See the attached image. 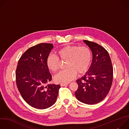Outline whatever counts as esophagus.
<instances>
[{
  "label": "esophagus",
  "instance_id": "esophagus-1",
  "mask_svg": "<svg viewBox=\"0 0 129 129\" xmlns=\"http://www.w3.org/2000/svg\"><path fill=\"white\" fill-rule=\"evenodd\" d=\"M68 85V84H61V86H65Z\"/></svg>",
  "mask_w": 129,
  "mask_h": 129
}]
</instances>
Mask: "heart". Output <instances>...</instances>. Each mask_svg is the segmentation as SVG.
<instances>
[{"instance_id": "obj_1", "label": "heart", "mask_w": 129, "mask_h": 129, "mask_svg": "<svg viewBox=\"0 0 129 129\" xmlns=\"http://www.w3.org/2000/svg\"><path fill=\"white\" fill-rule=\"evenodd\" d=\"M57 57L50 55L47 59L48 68L52 72H57L60 65V59L67 61L66 70L60 72L54 77L58 83L67 84L74 79L77 75L82 74L89 68L91 60L92 52L86 46H67L57 52Z\"/></svg>"}]
</instances>
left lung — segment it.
Wrapping results in <instances>:
<instances>
[{"label": "left lung", "mask_w": 129, "mask_h": 129, "mask_svg": "<svg viewBox=\"0 0 129 129\" xmlns=\"http://www.w3.org/2000/svg\"><path fill=\"white\" fill-rule=\"evenodd\" d=\"M92 52V61L84 76L78 79L77 99L82 103L93 105L103 100L111 88L113 67L108 51L99 44L84 40Z\"/></svg>", "instance_id": "8db88e82"}]
</instances>
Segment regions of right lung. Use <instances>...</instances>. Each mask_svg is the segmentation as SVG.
Masks as SVG:
<instances>
[{
	"mask_svg": "<svg viewBox=\"0 0 129 129\" xmlns=\"http://www.w3.org/2000/svg\"><path fill=\"white\" fill-rule=\"evenodd\" d=\"M53 46L40 43L28 48L21 57L16 70L17 88L23 100L30 106L45 109L56 102L61 86L46 84L52 80L47 59Z\"/></svg>",
	"mask_w": 129,
	"mask_h": 129,
	"instance_id": "1",
	"label": "right lung"
}]
</instances>
